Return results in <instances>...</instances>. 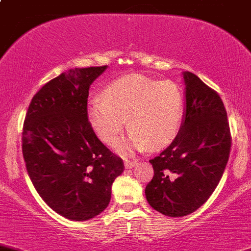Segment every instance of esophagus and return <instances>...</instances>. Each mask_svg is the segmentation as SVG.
Masks as SVG:
<instances>
[{"instance_id": "34e87169", "label": "esophagus", "mask_w": 251, "mask_h": 251, "mask_svg": "<svg viewBox=\"0 0 251 251\" xmlns=\"http://www.w3.org/2000/svg\"><path fill=\"white\" fill-rule=\"evenodd\" d=\"M136 162L135 161H129V159H126L125 161V168L126 169H131L133 167H135Z\"/></svg>"}]
</instances>
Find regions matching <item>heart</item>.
I'll list each match as a JSON object with an SVG mask.
<instances>
[{"instance_id":"heart-1","label":"heart","mask_w":251,"mask_h":251,"mask_svg":"<svg viewBox=\"0 0 251 251\" xmlns=\"http://www.w3.org/2000/svg\"><path fill=\"white\" fill-rule=\"evenodd\" d=\"M182 110V94L174 82L131 74L107 84L102 97L90 98L87 118L95 135L107 145L116 143L128 120L130 134L116 145L126 153L169 144L179 130Z\"/></svg>"}]
</instances>
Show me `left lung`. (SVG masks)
<instances>
[{
  "label": "left lung",
  "instance_id": "left-lung-1",
  "mask_svg": "<svg viewBox=\"0 0 251 251\" xmlns=\"http://www.w3.org/2000/svg\"><path fill=\"white\" fill-rule=\"evenodd\" d=\"M185 115L173 143L150 161L154 170L145 188L150 205L170 218L197 210L219 185L228 161L231 134L218 93L195 74L182 72Z\"/></svg>",
  "mask_w": 251,
  "mask_h": 251
}]
</instances>
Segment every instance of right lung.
Masks as SVG:
<instances>
[{"mask_svg": "<svg viewBox=\"0 0 251 251\" xmlns=\"http://www.w3.org/2000/svg\"><path fill=\"white\" fill-rule=\"evenodd\" d=\"M107 69H71L41 88L23 128V156L36 191L69 220L87 221L107 208L123 161L90 128V84Z\"/></svg>", "mask_w": 251, "mask_h": 251, "instance_id": "1", "label": "right lung"}]
</instances>
